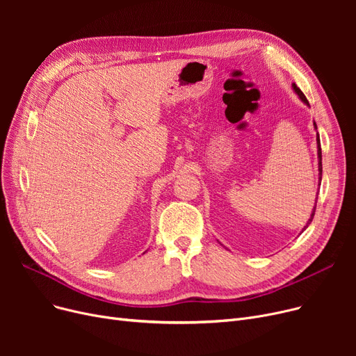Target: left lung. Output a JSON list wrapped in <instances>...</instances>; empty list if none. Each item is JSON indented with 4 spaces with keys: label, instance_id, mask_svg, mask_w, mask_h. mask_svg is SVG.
<instances>
[{
    "label": "left lung",
    "instance_id": "1",
    "mask_svg": "<svg viewBox=\"0 0 356 356\" xmlns=\"http://www.w3.org/2000/svg\"><path fill=\"white\" fill-rule=\"evenodd\" d=\"M291 88H293V90H294V93L296 95L300 98V101L303 102V104H306L307 106H309V101L306 99V97H305V93L300 90V88H297V85L296 83H293L291 85ZM313 125H314V129H316V144H317V163H319V188H321V183H322V148H321V137H319V133H317V125H316V122L313 121ZM316 203H317V197H316ZM316 203H314V207H313V211H312V215H310V218H309V220H307V223H306V227L303 228V231L310 225L312 223V220H313V216H314V211H316ZM302 231V232H303Z\"/></svg>",
    "mask_w": 356,
    "mask_h": 356
}]
</instances>
